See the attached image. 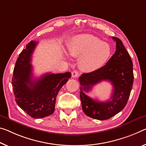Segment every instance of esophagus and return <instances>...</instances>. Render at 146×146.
Returning a JSON list of instances; mask_svg holds the SVG:
<instances>
[{"label": "esophagus", "mask_w": 146, "mask_h": 146, "mask_svg": "<svg viewBox=\"0 0 146 146\" xmlns=\"http://www.w3.org/2000/svg\"><path fill=\"white\" fill-rule=\"evenodd\" d=\"M71 75H72V77L77 78L78 76H79V73H78L77 71H73V72L71 73Z\"/></svg>", "instance_id": "1"}]
</instances>
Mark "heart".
<instances>
[{"mask_svg": "<svg viewBox=\"0 0 146 146\" xmlns=\"http://www.w3.org/2000/svg\"><path fill=\"white\" fill-rule=\"evenodd\" d=\"M68 51L71 56L80 58V68L87 73L102 68L111 55V48L108 43L89 34L74 37L68 46Z\"/></svg>", "mask_w": 146, "mask_h": 146, "instance_id": "heart-1", "label": "heart"}]
</instances>
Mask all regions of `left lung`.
<instances>
[{"mask_svg": "<svg viewBox=\"0 0 146 146\" xmlns=\"http://www.w3.org/2000/svg\"><path fill=\"white\" fill-rule=\"evenodd\" d=\"M116 43V50L105 66L94 72L83 73L79 77L80 98L84 114L99 120L110 118L122 110L127 105L133 87L134 75L130 55L119 38L112 37ZM103 80L113 86L111 98L106 102L95 101L84 94Z\"/></svg>", "mask_w": 146, "mask_h": 146, "instance_id": "left-lung-1", "label": "left lung"}]
</instances>
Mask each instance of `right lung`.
Masks as SVG:
<instances>
[{"label": "right lung", "mask_w": 146, "mask_h": 146, "mask_svg": "<svg viewBox=\"0 0 146 146\" xmlns=\"http://www.w3.org/2000/svg\"><path fill=\"white\" fill-rule=\"evenodd\" d=\"M37 44L31 41L20 53L11 83L18 106L30 116L42 118L54 112L57 94L71 74L46 73L38 79H34L31 62Z\"/></svg>", "instance_id": "right-lung-1"}]
</instances>
